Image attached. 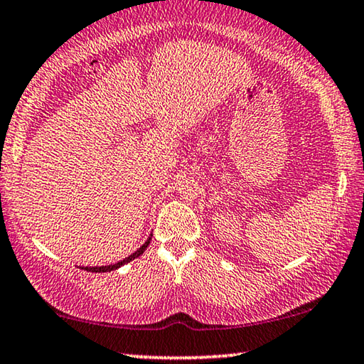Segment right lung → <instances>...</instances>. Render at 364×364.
<instances>
[{
	"label": "right lung",
	"instance_id": "1",
	"mask_svg": "<svg viewBox=\"0 0 364 364\" xmlns=\"http://www.w3.org/2000/svg\"><path fill=\"white\" fill-rule=\"evenodd\" d=\"M149 243H150V237H149V240L144 243L142 247L139 248L137 252H134L132 255H129L127 258H124V259H121V262L119 263H116V264H107V267H93V268H85L86 271H93V273H106V271H112V269H117L119 267H122V264H126V263H129V262H132L134 258H137V257H140V255H142L144 252H145V248L149 247Z\"/></svg>",
	"mask_w": 364,
	"mask_h": 364
}]
</instances>
